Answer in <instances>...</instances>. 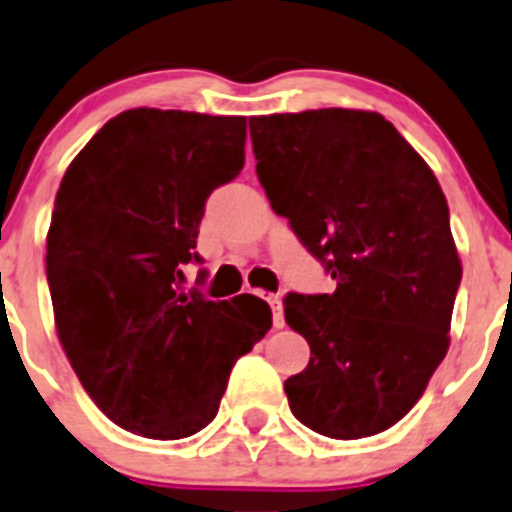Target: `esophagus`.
Listing matches in <instances>:
<instances>
[{"mask_svg":"<svg viewBox=\"0 0 512 512\" xmlns=\"http://www.w3.org/2000/svg\"><path fill=\"white\" fill-rule=\"evenodd\" d=\"M265 300L270 302V307H272V325H275L277 330H280V327H285V312H282L280 295H267Z\"/></svg>","mask_w":512,"mask_h":512,"instance_id":"34e87169","label":"esophagus"}]
</instances>
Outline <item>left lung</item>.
Wrapping results in <instances>:
<instances>
[{
    "label": "left lung",
    "instance_id": "obj_1",
    "mask_svg": "<svg viewBox=\"0 0 512 512\" xmlns=\"http://www.w3.org/2000/svg\"><path fill=\"white\" fill-rule=\"evenodd\" d=\"M250 137L272 210L337 282L285 297L287 325L310 345L285 380L292 415L335 440L393 428L450 345L463 267L443 190L377 112L250 117Z\"/></svg>",
    "mask_w": 512,
    "mask_h": 512
}]
</instances>
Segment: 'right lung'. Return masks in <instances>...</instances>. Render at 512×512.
<instances>
[{
	"instance_id": "right-lung-1",
	"label": "right lung",
	"mask_w": 512,
	"mask_h": 512,
	"mask_svg": "<svg viewBox=\"0 0 512 512\" xmlns=\"http://www.w3.org/2000/svg\"><path fill=\"white\" fill-rule=\"evenodd\" d=\"M245 137V117L127 109L59 185L47 235L59 342L97 408L142 438L210 425L232 365L272 327L260 297L182 290V267L202 262L207 197L240 175Z\"/></svg>"
}]
</instances>
